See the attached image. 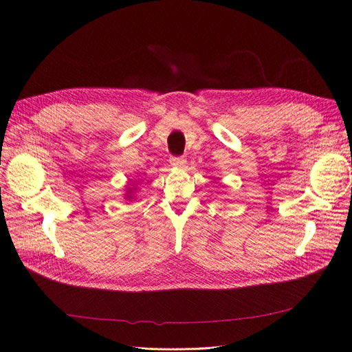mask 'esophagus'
Masks as SVG:
<instances>
[{"mask_svg":"<svg viewBox=\"0 0 352 352\" xmlns=\"http://www.w3.org/2000/svg\"><path fill=\"white\" fill-rule=\"evenodd\" d=\"M170 164L173 167H182L185 164V158L184 157H172L170 158Z\"/></svg>","mask_w":352,"mask_h":352,"instance_id":"34e87169","label":"esophagus"}]
</instances>
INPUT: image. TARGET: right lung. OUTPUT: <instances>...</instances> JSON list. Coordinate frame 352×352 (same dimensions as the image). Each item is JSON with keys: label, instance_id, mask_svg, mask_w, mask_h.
<instances>
[{"label": "right lung", "instance_id": "add662e5", "mask_svg": "<svg viewBox=\"0 0 352 352\" xmlns=\"http://www.w3.org/2000/svg\"><path fill=\"white\" fill-rule=\"evenodd\" d=\"M132 188H129V190H127V195H126V199H132Z\"/></svg>", "mask_w": 352, "mask_h": 352}]
</instances>
